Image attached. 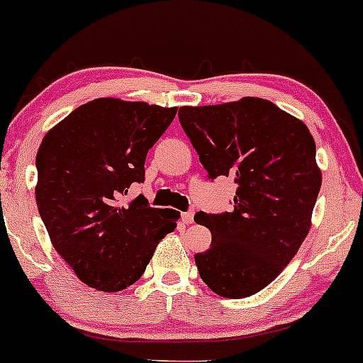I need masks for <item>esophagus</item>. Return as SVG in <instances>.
Returning a JSON list of instances; mask_svg holds the SVG:
<instances>
[{
  "mask_svg": "<svg viewBox=\"0 0 363 363\" xmlns=\"http://www.w3.org/2000/svg\"><path fill=\"white\" fill-rule=\"evenodd\" d=\"M182 220H184V224H193V220H194V212H193V210H189V212L182 213Z\"/></svg>",
  "mask_w": 363,
  "mask_h": 363,
  "instance_id": "34e87169",
  "label": "esophagus"
}]
</instances>
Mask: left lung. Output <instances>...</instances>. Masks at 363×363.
Here are the masks:
<instances>
[{
    "instance_id": "left-lung-1",
    "label": "left lung",
    "mask_w": 363,
    "mask_h": 363,
    "mask_svg": "<svg viewBox=\"0 0 363 363\" xmlns=\"http://www.w3.org/2000/svg\"><path fill=\"white\" fill-rule=\"evenodd\" d=\"M179 121L208 179L234 177L233 212H198L212 246L194 257L205 284L222 298L252 296L284 270L312 227L322 184L315 141L300 118L269 99L246 96L181 106Z\"/></svg>"
}]
</instances>
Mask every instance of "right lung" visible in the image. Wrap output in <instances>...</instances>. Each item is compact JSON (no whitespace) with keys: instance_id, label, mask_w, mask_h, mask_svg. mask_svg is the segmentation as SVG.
Segmentation results:
<instances>
[{"instance_id":"add662e5","label":"right lung","mask_w":363,"mask_h":363,"mask_svg":"<svg viewBox=\"0 0 363 363\" xmlns=\"http://www.w3.org/2000/svg\"><path fill=\"white\" fill-rule=\"evenodd\" d=\"M175 113L177 106L98 98L43 138L35 157L39 215L60 257L98 291L134 284L177 227V210L153 208L143 196L122 203L133 182L145 181L148 150Z\"/></svg>"}]
</instances>
